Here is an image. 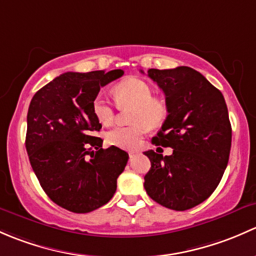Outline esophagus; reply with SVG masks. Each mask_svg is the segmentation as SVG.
<instances>
[{"label":"esophagus","mask_w":256,"mask_h":256,"mask_svg":"<svg viewBox=\"0 0 256 256\" xmlns=\"http://www.w3.org/2000/svg\"><path fill=\"white\" fill-rule=\"evenodd\" d=\"M128 154H129V158H133V156H136V154H138V152H136V150H132V152H129Z\"/></svg>","instance_id":"esophagus-1"}]
</instances>
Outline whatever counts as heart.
Wrapping results in <instances>:
<instances>
[{
    "instance_id": "1",
    "label": "heart",
    "mask_w": 256,
    "mask_h": 256,
    "mask_svg": "<svg viewBox=\"0 0 256 256\" xmlns=\"http://www.w3.org/2000/svg\"><path fill=\"white\" fill-rule=\"evenodd\" d=\"M118 106H134L132 110L130 127H114L106 133V143L120 149L138 146L150 127H158L168 117V107L164 101L154 97V90L140 78H132L116 85L112 90ZM94 117L104 126H110L116 118V110L108 97L98 94L92 104Z\"/></svg>"
}]
</instances>
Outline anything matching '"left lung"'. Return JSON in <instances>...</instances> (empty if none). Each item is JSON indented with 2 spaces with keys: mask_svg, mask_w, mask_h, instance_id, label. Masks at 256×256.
<instances>
[{
  "mask_svg": "<svg viewBox=\"0 0 256 256\" xmlns=\"http://www.w3.org/2000/svg\"><path fill=\"white\" fill-rule=\"evenodd\" d=\"M148 76L165 94L168 113L152 143L174 150L168 156L144 152L152 162L144 188L162 206L190 210L213 194L228 164L232 127L224 97L188 66L149 69Z\"/></svg>",
  "mask_w": 256,
  "mask_h": 256,
  "instance_id": "8db88e82",
  "label": "left lung"
}]
</instances>
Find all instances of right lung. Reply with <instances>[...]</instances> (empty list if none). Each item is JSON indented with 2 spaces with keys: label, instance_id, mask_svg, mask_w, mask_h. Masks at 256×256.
Listing matches in <instances>:
<instances>
[{
  "label": "right lung",
  "instance_id": "1",
  "mask_svg": "<svg viewBox=\"0 0 256 256\" xmlns=\"http://www.w3.org/2000/svg\"><path fill=\"white\" fill-rule=\"evenodd\" d=\"M123 74L120 69L65 72L30 101L26 136L30 165L49 198L74 213L106 204L127 165L124 150L102 149L104 140L94 136L102 126L92 108L100 88Z\"/></svg>",
  "mask_w": 256,
  "mask_h": 256
}]
</instances>
